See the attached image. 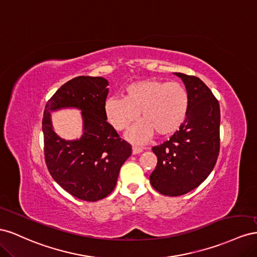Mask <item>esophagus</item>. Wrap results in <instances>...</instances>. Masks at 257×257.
<instances>
[{"mask_svg": "<svg viewBox=\"0 0 257 257\" xmlns=\"http://www.w3.org/2000/svg\"><path fill=\"white\" fill-rule=\"evenodd\" d=\"M142 152H143V149H141V148H137V146H134V148H133L134 155H137V154H140Z\"/></svg>", "mask_w": 257, "mask_h": 257, "instance_id": "34e87169", "label": "esophagus"}]
</instances>
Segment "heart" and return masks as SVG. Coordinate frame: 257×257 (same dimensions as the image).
Instances as JSON below:
<instances>
[{"mask_svg":"<svg viewBox=\"0 0 257 257\" xmlns=\"http://www.w3.org/2000/svg\"><path fill=\"white\" fill-rule=\"evenodd\" d=\"M124 97H109L104 103L107 120L116 130H124L139 117L143 121L130 130L128 138L144 143L156 133L170 136L183 126L189 111L186 88L177 82L144 78L129 84Z\"/></svg>","mask_w":257,"mask_h":257,"instance_id":"b5f03b06","label":"heart"}]
</instances>
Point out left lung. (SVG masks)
Here are the masks:
<instances>
[{"mask_svg": "<svg viewBox=\"0 0 257 257\" xmlns=\"http://www.w3.org/2000/svg\"><path fill=\"white\" fill-rule=\"evenodd\" d=\"M189 96L188 116L169 141L152 149L157 166L150 175L152 186L166 196L187 194L213 170L219 153V104L200 78L174 73Z\"/></svg>", "mask_w": 257, "mask_h": 257, "instance_id": "left-lung-1", "label": "left lung"}]
</instances>
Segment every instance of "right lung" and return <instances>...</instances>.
<instances>
[{"instance_id":"obj_1","label":"right lung","mask_w":257,"mask_h":257,"mask_svg":"<svg viewBox=\"0 0 257 257\" xmlns=\"http://www.w3.org/2000/svg\"><path fill=\"white\" fill-rule=\"evenodd\" d=\"M107 86L103 77H75L55 92L44 111L42 126L48 171L64 190L85 201H98L111 194L122 164L131 155V145L106 121ZM68 107L82 111L83 135L76 141L60 138L51 123L50 111Z\"/></svg>"}]
</instances>
